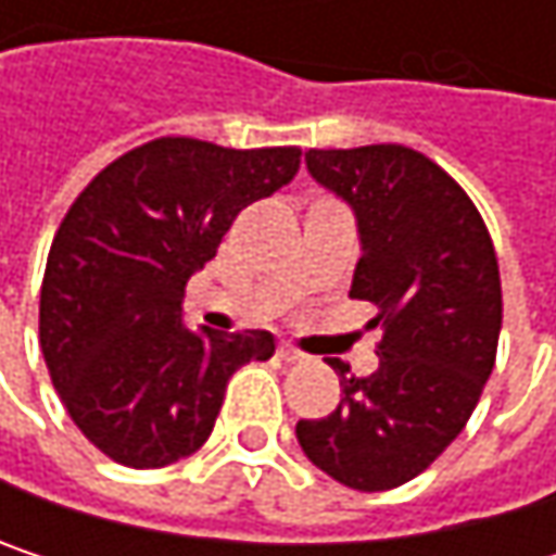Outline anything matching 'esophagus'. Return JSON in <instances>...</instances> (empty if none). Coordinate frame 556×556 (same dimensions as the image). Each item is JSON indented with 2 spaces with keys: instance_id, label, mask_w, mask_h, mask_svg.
Wrapping results in <instances>:
<instances>
[{
  "instance_id": "1",
  "label": "esophagus",
  "mask_w": 556,
  "mask_h": 556,
  "mask_svg": "<svg viewBox=\"0 0 556 556\" xmlns=\"http://www.w3.org/2000/svg\"><path fill=\"white\" fill-rule=\"evenodd\" d=\"M277 354L282 357V361H286V364H295V361H302V354H299V351H295L292 344H279Z\"/></svg>"
}]
</instances>
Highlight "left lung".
<instances>
[{"label":"left lung","mask_w":556,"mask_h":556,"mask_svg":"<svg viewBox=\"0 0 556 556\" xmlns=\"http://www.w3.org/2000/svg\"><path fill=\"white\" fill-rule=\"evenodd\" d=\"M305 167L357 218L351 299L380 308L383 341L370 377L331 361L344 395L295 438L331 480L380 493L428 470L473 415L496 364L500 264L470 195L412 148H312Z\"/></svg>","instance_id":"left-lung-1"}]
</instances>
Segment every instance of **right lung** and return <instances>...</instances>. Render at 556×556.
<instances>
[{
    "instance_id": "obj_1",
    "label": "right lung",
    "mask_w": 556,
    "mask_h": 556,
    "mask_svg": "<svg viewBox=\"0 0 556 556\" xmlns=\"http://www.w3.org/2000/svg\"><path fill=\"white\" fill-rule=\"evenodd\" d=\"M299 154L157 138L102 169L60 222L41 351L73 425L115 464L157 470L195 454L231 374L274 357L270 331H189L182 295L238 212L295 176Z\"/></svg>"
}]
</instances>
